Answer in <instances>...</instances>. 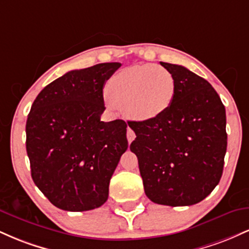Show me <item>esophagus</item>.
<instances>
[{"label":"esophagus","mask_w":249,"mask_h":249,"mask_svg":"<svg viewBox=\"0 0 249 249\" xmlns=\"http://www.w3.org/2000/svg\"><path fill=\"white\" fill-rule=\"evenodd\" d=\"M126 137H127V141L128 142H132L134 141V138H136V133H134V131L131 128L130 126H127V132H126Z\"/></svg>","instance_id":"1"}]
</instances>
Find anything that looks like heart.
<instances>
[{
    "label": "heart",
    "mask_w": 249,
    "mask_h": 249,
    "mask_svg": "<svg viewBox=\"0 0 249 249\" xmlns=\"http://www.w3.org/2000/svg\"><path fill=\"white\" fill-rule=\"evenodd\" d=\"M107 91L108 104L124 107L125 113L137 121H150L172 104L174 79L160 65H132L111 77Z\"/></svg>",
    "instance_id": "b5f03b06"
}]
</instances>
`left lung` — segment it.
<instances>
[{"mask_svg": "<svg viewBox=\"0 0 249 249\" xmlns=\"http://www.w3.org/2000/svg\"><path fill=\"white\" fill-rule=\"evenodd\" d=\"M160 64L173 76L172 104L154 119L127 122L136 133L130 150L151 201L191 206L206 198L222 176L226 110L206 79L181 65Z\"/></svg>", "mask_w": 249, "mask_h": 249, "instance_id": "1", "label": "left lung"}]
</instances>
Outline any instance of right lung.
Returning <instances> with one entry per match:
<instances>
[{"mask_svg": "<svg viewBox=\"0 0 249 249\" xmlns=\"http://www.w3.org/2000/svg\"><path fill=\"white\" fill-rule=\"evenodd\" d=\"M121 65L69 71L33 103L25 125L31 177L61 210H95L107 200L110 179L127 150V125L122 119L101 121L103 88Z\"/></svg>", "mask_w": 249, "mask_h": 249, "instance_id": "obj_1", "label": "right lung"}]
</instances>
